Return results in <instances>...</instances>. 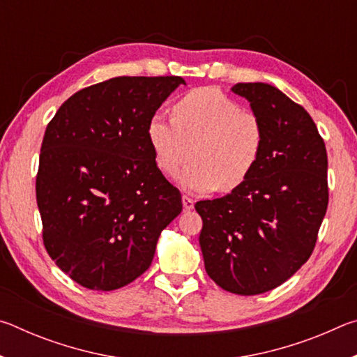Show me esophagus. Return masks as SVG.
<instances>
[{
  "instance_id": "esophagus-1",
  "label": "esophagus",
  "mask_w": 357,
  "mask_h": 357,
  "mask_svg": "<svg viewBox=\"0 0 357 357\" xmlns=\"http://www.w3.org/2000/svg\"><path fill=\"white\" fill-rule=\"evenodd\" d=\"M183 206H184V209H185V211H190V209H193V200H192L190 197L183 195Z\"/></svg>"
}]
</instances>
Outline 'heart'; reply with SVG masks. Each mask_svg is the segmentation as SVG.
<instances>
[{
    "label": "heart",
    "instance_id": "1",
    "mask_svg": "<svg viewBox=\"0 0 357 357\" xmlns=\"http://www.w3.org/2000/svg\"><path fill=\"white\" fill-rule=\"evenodd\" d=\"M148 140L155 165L165 174L178 172L183 189L195 193L217 187L233 190L250 176L263 153L264 130L255 113L214 88H198L173 105V119L154 114Z\"/></svg>",
    "mask_w": 357,
    "mask_h": 357
}]
</instances>
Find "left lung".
Returning a JSON list of instances; mask_svg holds the SVG:
<instances>
[{
  "label": "left lung",
  "mask_w": 357,
  "mask_h": 357,
  "mask_svg": "<svg viewBox=\"0 0 357 357\" xmlns=\"http://www.w3.org/2000/svg\"><path fill=\"white\" fill-rule=\"evenodd\" d=\"M263 124L258 165L231 193L195 204L208 275L241 296L287 282L315 249L328 209V154L310 114L268 83H238Z\"/></svg>",
  "instance_id": "left-lung-1"
}]
</instances>
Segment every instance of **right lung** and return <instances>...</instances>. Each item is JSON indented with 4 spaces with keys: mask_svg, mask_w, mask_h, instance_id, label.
Instances as JSON below:
<instances>
[{
    "mask_svg": "<svg viewBox=\"0 0 357 357\" xmlns=\"http://www.w3.org/2000/svg\"><path fill=\"white\" fill-rule=\"evenodd\" d=\"M181 77H114L64 102L45 129L36 178L42 238L78 285L112 291L154 258L183 211L155 165L148 123Z\"/></svg>",
    "mask_w": 357,
    "mask_h": 357,
    "instance_id": "right-lung-1",
    "label": "right lung"
}]
</instances>
